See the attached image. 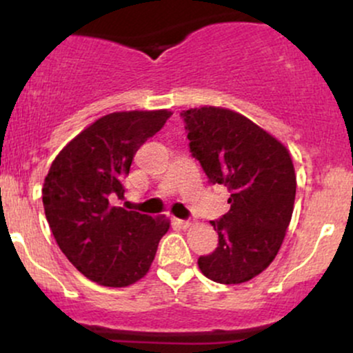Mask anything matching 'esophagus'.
Instances as JSON below:
<instances>
[{
    "label": "esophagus",
    "mask_w": 353,
    "mask_h": 353,
    "mask_svg": "<svg viewBox=\"0 0 353 353\" xmlns=\"http://www.w3.org/2000/svg\"><path fill=\"white\" fill-rule=\"evenodd\" d=\"M177 224H179L182 229H189V228H192L194 222L192 221H181V219H179V221H177Z\"/></svg>",
    "instance_id": "obj_1"
}]
</instances>
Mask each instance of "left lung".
Returning a JSON list of instances; mask_svg holds the SVG:
<instances>
[{"label":"left lung","mask_w":353,"mask_h":353,"mask_svg":"<svg viewBox=\"0 0 353 353\" xmlns=\"http://www.w3.org/2000/svg\"><path fill=\"white\" fill-rule=\"evenodd\" d=\"M181 116L192 156L230 192L229 212L210 222L219 245L201 255V272L225 285L250 281L274 261L292 219L297 177L289 149L230 109L202 106Z\"/></svg>","instance_id":"obj_1"}]
</instances>
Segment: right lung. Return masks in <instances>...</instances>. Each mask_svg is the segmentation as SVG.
Returning a JSON list of instances; mask_svg holds the SVG:
<instances>
[{"label": "right lung", "instance_id": "add662e5", "mask_svg": "<svg viewBox=\"0 0 353 353\" xmlns=\"http://www.w3.org/2000/svg\"><path fill=\"white\" fill-rule=\"evenodd\" d=\"M172 112L121 111L99 117L61 149L44 177L43 205L59 249L89 281L128 287L151 269L171 222L128 210L123 182L137 149Z\"/></svg>", "mask_w": 353, "mask_h": 353}]
</instances>
